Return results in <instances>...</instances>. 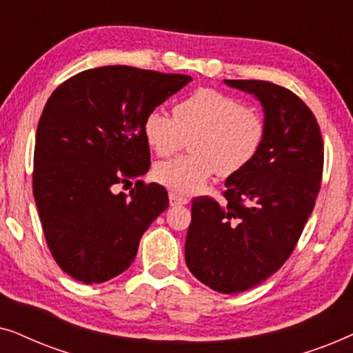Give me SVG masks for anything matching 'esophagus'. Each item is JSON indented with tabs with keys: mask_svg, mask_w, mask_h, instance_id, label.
<instances>
[{
	"mask_svg": "<svg viewBox=\"0 0 353 353\" xmlns=\"http://www.w3.org/2000/svg\"><path fill=\"white\" fill-rule=\"evenodd\" d=\"M168 199H170V205H185L190 202L186 197L178 196V194H175V192H170V194H168Z\"/></svg>",
	"mask_w": 353,
	"mask_h": 353,
	"instance_id": "34e87169",
	"label": "esophagus"
}]
</instances>
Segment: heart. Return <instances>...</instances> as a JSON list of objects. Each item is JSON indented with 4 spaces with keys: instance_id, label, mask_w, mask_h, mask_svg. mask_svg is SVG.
<instances>
[{
    "instance_id": "heart-1",
    "label": "heart",
    "mask_w": 353,
    "mask_h": 353,
    "mask_svg": "<svg viewBox=\"0 0 353 353\" xmlns=\"http://www.w3.org/2000/svg\"><path fill=\"white\" fill-rule=\"evenodd\" d=\"M173 119L154 109L143 123L149 148L165 157L191 138V154L159 162L154 178L168 190L191 196L215 173L230 176L249 165L260 151L265 122L257 110L221 91L201 88L178 101Z\"/></svg>"
}]
</instances>
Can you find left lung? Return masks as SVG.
<instances>
[{
  "instance_id": "left-lung-1",
  "label": "left lung",
  "mask_w": 353,
  "mask_h": 353,
  "mask_svg": "<svg viewBox=\"0 0 353 353\" xmlns=\"http://www.w3.org/2000/svg\"><path fill=\"white\" fill-rule=\"evenodd\" d=\"M225 85L262 105L263 143L248 167L226 178L228 204L192 199L185 259L205 286L234 294L263 283L292 254L320 191L323 138L315 115L292 91L262 80Z\"/></svg>"
}]
</instances>
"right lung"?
Returning a JSON list of instances; mask_svg holds the SVG:
<instances>
[{
    "instance_id": "add662e5",
    "label": "right lung",
    "mask_w": 353,
    "mask_h": 353,
    "mask_svg": "<svg viewBox=\"0 0 353 353\" xmlns=\"http://www.w3.org/2000/svg\"><path fill=\"white\" fill-rule=\"evenodd\" d=\"M192 79L128 65L80 72L57 86L38 122L33 197L52 257L83 284L123 273L139 239L168 207L165 188L119 183L151 167L146 115Z\"/></svg>"
}]
</instances>
